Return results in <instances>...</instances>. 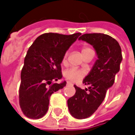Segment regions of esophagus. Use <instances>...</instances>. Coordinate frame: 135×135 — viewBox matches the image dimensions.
Here are the masks:
<instances>
[{
	"label": "esophagus",
	"instance_id": "esophagus-1",
	"mask_svg": "<svg viewBox=\"0 0 135 135\" xmlns=\"http://www.w3.org/2000/svg\"><path fill=\"white\" fill-rule=\"evenodd\" d=\"M66 85H73V83H71V82H69V81H67Z\"/></svg>",
	"mask_w": 135,
	"mask_h": 135
}]
</instances>
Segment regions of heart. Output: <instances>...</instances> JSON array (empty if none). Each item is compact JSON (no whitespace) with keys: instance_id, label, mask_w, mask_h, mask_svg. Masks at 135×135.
<instances>
[{"instance_id":"obj_1","label":"heart","mask_w":135,"mask_h":135,"mask_svg":"<svg viewBox=\"0 0 135 135\" xmlns=\"http://www.w3.org/2000/svg\"><path fill=\"white\" fill-rule=\"evenodd\" d=\"M86 49H88V47H84L82 49V51H84ZM66 57H67V54H66V55L63 58V60H62L63 63L66 62ZM85 73H86V72L84 69H76V68H69V69H68L64 71L63 75H64V77L68 80L76 82V81H78V80H81L84 76Z\"/></svg>"}]
</instances>
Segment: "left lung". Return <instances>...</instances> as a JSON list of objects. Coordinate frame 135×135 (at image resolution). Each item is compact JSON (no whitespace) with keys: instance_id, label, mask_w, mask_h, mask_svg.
Wrapping results in <instances>:
<instances>
[{"instance_id":"8db88e82","label":"left lung","mask_w":135,"mask_h":135,"mask_svg":"<svg viewBox=\"0 0 135 135\" xmlns=\"http://www.w3.org/2000/svg\"><path fill=\"white\" fill-rule=\"evenodd\" d=\"M79 40L93 46L98 59L90 73L83 80L88 88L81 89L76 85L75 94L67 101L70 114L79 120L91 117L103 102L106 91L115 80L120 71L122 52L119 43L104 33H86Z\"/></svg>"}]
</instances>
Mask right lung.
I'll return each mask as SVG.
<instances>
[{
	"instance_id": "obj_1",
	"label": "right lung",
	"mask_w": 135,
	"mask_h": 135,
	"mask_svg": "<svg viewBox=\"0 0 135 135\" xmlns=\"http://www.w3.org/2000/svg\"><path fill=\"white\" fill-rule=\"evenodd\" d=\"M80 34L44 33L30 47L24 59L19 87V105L28 118L43 117L47 112L50 96L66 85V81L51 83L62 77L61 63L65 54Z\"/></svg>"
}]
</instances>
